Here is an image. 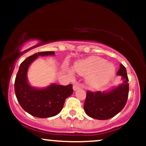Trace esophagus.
<instances>
[{"mask_svg":"<svg viewBox=\"0 0 146 146\" xmlns=\"http://www.w3.org/2000/svg\"><path fill=\"white\" fill-rule=\"evenodd\" d=\"M80 88V86L79 84H76L73 85V90H78Z\"/></svg>","mask_w":146,"mask_h":146,"instance_id":"esophagus-1","label":"esophagus"}]
</instances>
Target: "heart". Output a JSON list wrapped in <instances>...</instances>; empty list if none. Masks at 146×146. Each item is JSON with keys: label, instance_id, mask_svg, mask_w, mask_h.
<instances>
[{"label": "heart", "instance_id": "obj_1", "mask_svg": "<svg viewBox=\"0 0 146 146\" xmlns=\"http://www.w3.org/2000/svg\"><path fill=\"white\" fill-rule=\"evenodd\" d=\"M73 70L80 75L86 76L87 85L93 89H98L106 84L113 78L115 71L113 64L97 56L88 57L75 62ZM67 71L73 76L72 70L67 69Z\"/></svg>", "mask_w": 146, "mask_h": 146}]
</instances>
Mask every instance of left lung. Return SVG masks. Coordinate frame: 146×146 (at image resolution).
Here are the masks:
<instances>
[{
    "mask_svg": "<svg viewBox=\"0 0 146 146\" xmlns=\"http://www.w3.org/2000/svg\"><path fill=\"white\" fill-rule=\"evenodd\" d=\"M117 75H121L123 81L118 86L106 92L87 91L84 109L88 116L96 119H108L124 108L128 100L129 84L126 69L121 64Z\"/></svg>",
    "mask_w": 146,
    "mask_h": 146,
    "instance_id": "obj_1",
    "label": "left lung"
}]
</instances>
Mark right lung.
<instances>
[{
  "instance_id": "add662e5",
  "label": "right lung",
  "mask_w": 146,
  "mask_h": 146,
  "mask_svg": "<svg viewBox=\"0 0 146 146\" xmlns=\"http://www.w3.org/2000/svg\"><path fill=\"white\" fill-rule=\"evenodd\" d=\"M54 51L38 52L28 57L21 64L14 83L16 98L23 110L32 116L48 118L56 116L62 109L66 99L73 93V86L52 84L44 88H36L29 85L27 71L38 56H53Z\"/></svg>"
}]
</instances>
